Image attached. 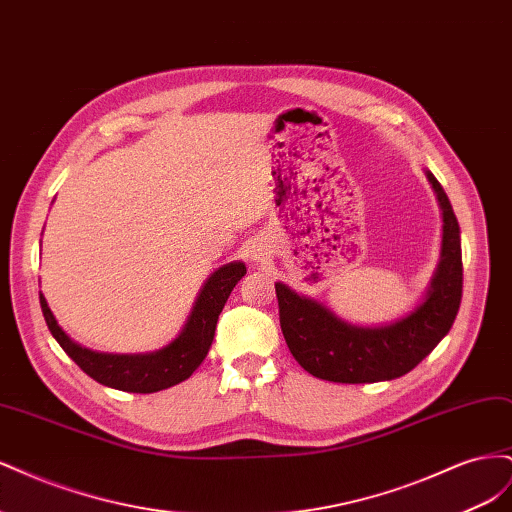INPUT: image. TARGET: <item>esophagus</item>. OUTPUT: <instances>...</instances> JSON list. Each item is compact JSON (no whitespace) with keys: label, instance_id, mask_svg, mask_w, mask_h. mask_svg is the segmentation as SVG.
I'll list each match as a JSON object with an SVG mask.
<instances>
[{"label":"esophagus","instance_id":"esophagus-1","mask_svg":"<svg viewBox=\"0 0 512 512\" xmlns=\"http://www.w3.org/2000/svg\"><path fill=\"white\" fill-rule=\"evenodd\" d=\"M254 258H260V256H254Z\"/></svg>","mask_w":512,"mask_h":512}]
</instances>
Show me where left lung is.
<instances>
[{"mask_svg": "<svg viewBox=\"0 0 512 512\" xmlns=\"http://www.w3.org/2000/svg\"><path fill=\"white\" fill-rule=\"evenodd\" d=\"M425 175L442 209V247L425 297L412 312L376 327H361L284 282L275 284L286 344L312 376L342 384L395 380L421 363L451 331L463 288L459 222L438 179L429 170Z\"/></svg>", "mask_w": 512, "mask_h": 512, "instance_id": "obj_1", "label": "left lung"}]
</instances>
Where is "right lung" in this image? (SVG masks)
<instances>
[{
	"label": "right lung",
	"mask_w": 512,
	"mask_h": 512,
	"mask_svg": "<svg viewBox=\"0 0 512 512\" xmlns=\"http://www.w3.org/2000/svg\"><path fill=\"white\" fill-rule=\"evenodd\" d=\"M245 271L247 269L241 260H232L228 265L215 269L207 277L203 288H200L181 333L173 342L153 352L113 354L85 348L81 344H76L74 339L59 327L42 292L40 307L46 324H49V331L57 339V344L64 348V352L89 378H94L96 382L111 386V389L117 391L158 393L188 380L198 369V365L205 361L215 335V324H218V318L232 288L239 284Z\"/></svg>",
	"instance_id": "right-lung-1"
}]
</instances>
